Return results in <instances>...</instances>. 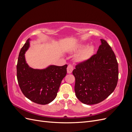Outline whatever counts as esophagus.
<instances>
[{"mask_svg": "<svg viewBox=\"0 0 132 132\" xmlns=\"http://www.w3.org/2000/svg\"><path fill=\"white\" fill-rule=\"evenodd\" d=\"M74 69V67L71 64H69L67 67V73L68 74H70L72 73V71Z\"/></svg>", "mask_w": 132, "mask_h": 132, "instance_id": "obj_1", "label": "esophagus"}]
</instances>
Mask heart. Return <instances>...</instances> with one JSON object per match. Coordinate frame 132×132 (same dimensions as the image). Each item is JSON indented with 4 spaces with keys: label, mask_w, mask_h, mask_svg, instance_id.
Instances as JSON below:
<instances>
[{
    "label": "heart",
    "mask_w": 132,
    "mask_h": 132,
    "mask_svg": "<svg viewBox=\"0 0 132 132\" xmlns=\"http://www.w3.org/2000/svg\"><path fill=\"white\" fill-rule=\"evenodd\" d=\"M87 46L86 44H80L74 49V51L80 52L78 54L76 57V59L79 62H85L89 59L94 53L95 48L94 47Z\"/></svg>",
    "instance_id": "b5f03b06"
}]
</instances>
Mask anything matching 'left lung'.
<instances>
[{"instance_id": "obj_1", "label": "left lung", "mask_w": 132, "mask_h": 132, "mask_svg": "<svg viewBox=\"0 0 132 132\" xmlns=\"http://www.w3.org/2000/svg\"><path fill=\"white\" fill-rule=\"evenodd\" d=\"M97 53L78 64L73 71L75 93L80 101L97 104L113 93L118 79V65L110 46L101 39Z\"/></svg>"}]
</instances>
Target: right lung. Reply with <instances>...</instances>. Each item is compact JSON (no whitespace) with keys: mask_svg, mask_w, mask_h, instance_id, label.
<instances>
[{"mask_svg":"<svg viewBox=\"0 0 132 132\" xmlns=\"http://www.w3.org/2000/svg\"><path fill=\"white\" fill-rule=\"evenodd\" d=\"M30 38L26 41L19 53L16 66L17 79L22 93L37 104L46 105L56 97L60 85L67 74V65H51L45 69L30 67L25 54L30 47Z\"/></svg>","mask_w":132,"mask_h":132,"instance_id":"add662e5","label":"right lung"}]
</instances>
